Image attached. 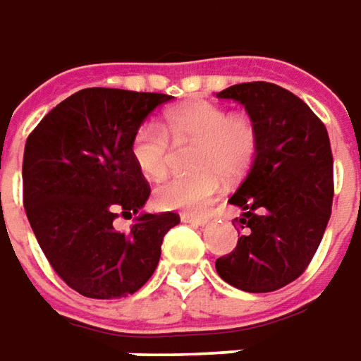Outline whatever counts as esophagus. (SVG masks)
I'll use <instances>...</instances> for the list:
<instances>
[{
  "label": "esophagus",
  "mask_w": 361,
  "mask_h": 361,
  "mask_svg": "<svg viewBox=\"0 0 361 361\" xmlns=\"http://www.w3.org/2000/svg\"><path fill=\"white\" fill-rule=\"evenodd\" d=\"M180 219H183L185 224H192V226H206V224H208V217L192 216V214H185Z\"/></svg>",
  "instance_id": "esophagus-1"
}]
</instances>
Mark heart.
Returning a JSON list of instances; mask_svg holds the SVG:
<instances>
[{
  "mask_svg": "<svg viewBox=\"0 0 361 361\" xmlns=\"http://www.w3.org/2000/svg\"><path fill=\"white\" fill-rule=\"evenodd\" d=\"M173 142H196L192 169L186 176H171L155 188L163 209L202 212L219 192V175L237 176L249 167L258 147L257 124L247 114H231L216 103H192L169 111L159 124L144 122L135 130L130 152L137 169L149 178L167 173Z\"/></svg>",
  "mask_w": 361,
  "mask_h": 361,
  "instance_id": "heart-1",
  "label": "heart"
}]
</instances>
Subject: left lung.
<instances>
[{"label": "left lung", "instance_id": "8db88e82", "mask_svg": "<svg viewBox=\"0 0 361 361\" xmlns=\"http://www.w3.org/2000/svg\"><path fill=\"white\" fill-rule=\"evenodd\" d=\"M217 97L247 109L258 147L249 175L229 198L243 209L233 221L243 235L229 255L217 258L216 270L243 291H276L305 272L331 219L329 134L307 104L274 83H239Z\"/></svg>", "mask_w": 361, "mask_h": 361}]
</instances>
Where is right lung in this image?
Wrapping results in <instances>:
<instances>
[{"label":"right lung","instance_id":"obj_1","mask_svg":"<svg viewBox=\"0 0 361 361\" xmlns=\"http://www.w3.org/2000/svg\"><path fill=\"white\" fill-rule=\"evenodd\" d=\"M173 97L91 87L68 97L32 130L23 155V204L54 272L81 295L126 298L157 268L161 243L180 217L142 214L149 198L130 145L135 130Z\"/></svg>","mask_w":361,"mask_h":361}]
</instances>
